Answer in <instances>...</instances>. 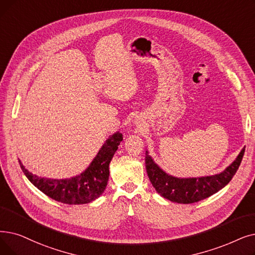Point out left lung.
<instances>
[{
	"label": "left lung",
	"instance_id": "8db88e82",
	"mask_svg": "<svg viewBox=\"0 0 255 255\" xmlns=\"http://www.w3.org/2000/svg\"><path fill=\"white\" fill-rule=\"evenodd\" d=\"M245 148L237 159L222 173L200 178H176L164 173L146 153V170L156 192L163 198L177 203H195L222 190L237 173L244 156Z\"/></svg>",
	"mask_w": 255,
	"mask_h": 255
}]
</instances>
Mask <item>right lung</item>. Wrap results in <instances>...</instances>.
Instances as JSON below:
<instances>
[{
    "label": "right lung",
    "mask_w": 255,
    "mask_h": 255,
    "mask_svg": "<svg viewBox=\"0 0 255 255\" xmlns=\"http://www.w3.org/2000/svg\"><path fill=\"white\" fill-rule=\"evenodd\" d=\"M122 140L123 134L120 132L109 136L88 169L70 179L41 178L26 170L20 161L19 164L31 183L54 200L70 205L90 203L105 191L109 178V163Z\"/></svg>",
    "instance_id": "right-lung-1"
}]
</instances>
